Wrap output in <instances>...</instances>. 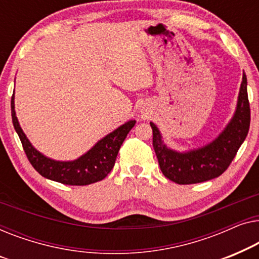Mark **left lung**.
I'll list each match as a JSON object with an SVG mask.
<instances>
[{
  "instance_id": "left-lung-1",
  "label": "left lung",
  "mask_w": 259,
  "mask_h": 259,
  "mask_svg": "<svg viewBox=\"0 0 259 259\" xmlns=\"http://www.w3.org/2000/svg\"><path fill=\"white\" fill-rule=\"evenodd\" d=\"M246 75L243 72L235 114L224 130L204 147L177 151L167 147L155 123L152 128L154 145L163 175L177 184H195L221 176L232 159L250 128V105L247 98Z\"/></svg>"
}]
</instances>
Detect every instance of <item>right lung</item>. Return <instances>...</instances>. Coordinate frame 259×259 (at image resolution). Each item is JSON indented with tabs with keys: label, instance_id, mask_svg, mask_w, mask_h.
I'll return each instance as SVG.
<instances>
[{
	"label": "right lung",
	"instance_id": "right-lung-1",
	"mask_svg": "<svg viewBox=\"0 0 259 259\" xmlns=\"http://www.w3.org/2000/svg\"><path fill=\"white\" fill-rule=\"evenodd\" d=\"M13 124L29 162L41 176L67 185H88L102 181L115 165L119 148L136 121L125 122L107 136L101 138L85 154L74 161H56L47 157L30 143L22 130L15 112V94L12 97Z\"/></svg>",
	"mask_w": 259,
	"mask_h": 259
}]
</instances>
